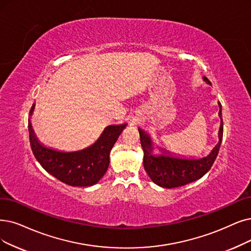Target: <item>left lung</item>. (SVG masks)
Wrapping results in <instances>:
<instances>
[{
	"instance_id": "1",
	"label": "left lung",
	"mask_w": 251,
	"mask_h": 251,
	"mask_svg": "<svg viewBox=\"0 0 251 251\" xmlns=\"http://www.w3.org/2000/svg\"><path fill=\"white\" fill-rule=\"evenodd\" d=\"M208 81L207 78H204ZM208 83H210L208 81ZM222 107V104H219ZM222 114V110L219 111ZM140 141L143 148V165L150 179L157 185L165 188H173L188 184L203 177L215 162L219 151L224 133V125L219 129V142L208 156L200 159H181L166 155L154 156L151 154L152 147L150 138L139 128Z\"/></svg>"
}]
</instances>
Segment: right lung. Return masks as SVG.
<instances>
[{
    "label": "right lung",
    "mask_w": 251,
    "mask_h": 251,
    "mask_svg": "<svg viewBox=\"0 0 251 251\" xmlns=\"http://www.w3.org/2000/svg\"><path fill=\"white\" fill-rule=\"evenodd\" d=\"M34 106L31 108V114ZM126 126H107L94 145L80 151L59 152L40 144L31 123H28L29 144L40 165L59 181L71 186H92L106 173L110 151Z\"/></svg>",
    "instance_id": "add662e5"
}]
</instances>
